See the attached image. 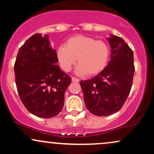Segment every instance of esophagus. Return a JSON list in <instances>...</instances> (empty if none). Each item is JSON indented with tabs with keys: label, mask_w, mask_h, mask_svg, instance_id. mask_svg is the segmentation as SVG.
<instances>
[{
	"label": "esophagus",
	"mask_w": 154,
	"mask_h": 154,
	"mask_svg": "<svg viewBox=\"0 0 154 154\" xmlns=\"http://www.w3.org/2000/svg\"><path fill=\"white\" fill-rule=\"evenodd\" d=\"M72 81L73 82H79V79H77V78H75V77H72Z\"/></svg>",
	"instance_id": "1"
}]
</instances>
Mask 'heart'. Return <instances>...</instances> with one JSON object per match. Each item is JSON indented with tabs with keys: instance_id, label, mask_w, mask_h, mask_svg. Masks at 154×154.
I'll use <instances>...</instances> for the list:
<instances>
[{
	"instance_id": "1",
	"label": "heart",
	"mask_w": 154,
	"mask_h": 154,
	"mask_svg": "<svg viewBox=\"0 0 154 154\" xmlns=\"http://www.w3.org/2000/svg\"><path fill=\"white\" fill-rule=\"evenodd\" d=\"M56 55L64 71H70L77 59V75H94L105 68L109 59V49L101 40L96 41L91 37L77 35L69 39L66 45H60Z\"/></svg>"
}]
</instances>
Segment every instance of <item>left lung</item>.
I'll list each match as a JSON object with an SVG mask.
<instances>
[{"instance_id": "obj_1", "label": "left lung", "mask_w": 154, "mask_h": 154, "mask_svg": "<svg viewBox=\"0 0 154 154\" xmlns=\"http://www.w3.org/2000/svg\"><path fill=\"white\" fill-rule=\"evenodd\" d=\"M110 61L91 79L81 81L87 109L96 116H109L121 109L130 94L135 66L133 52L119 37L107 38Z\"/></svg>"}]
</instances>
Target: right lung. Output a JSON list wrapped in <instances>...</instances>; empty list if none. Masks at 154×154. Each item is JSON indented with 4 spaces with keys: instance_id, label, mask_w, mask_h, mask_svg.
Returning <instances> with one entry per match:
<instances>
[{
    "instance_id": "add662e5",
    "label": "right lung",
    "mask_w": 154,
    "mask_h": 154,
    "mask_svg": "<svg viewBox=\"0 0 154 154\" xmlns=\"http://www.w3.org/2000/svg\"><path fill=\"white\" fill-rule=\"evenodd\" d=\"M48 35L35 34L19 48L14 64L16 85L29 112L42 118L59 114L71 77L61 71Z\"/></svg>"
}]
</instances>
